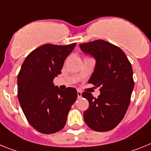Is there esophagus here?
Listing matches in <instances>:
<instances>
[{
    "instance_id": "1",
    "label": "esophagus",
    "mask_w": 151,
    "mask_h": 151,
    "mask_svg": "<svg viewBox=\"0 0 151 151\" xmlns=\"http://www.w3.org/2000/svg\"><path fill=\"white\" fill-rule=\"evenodd\" d=\"M77 96H78V98H81L82 96V93L80 90H77Z\"/></svg>"
}]
</instances>
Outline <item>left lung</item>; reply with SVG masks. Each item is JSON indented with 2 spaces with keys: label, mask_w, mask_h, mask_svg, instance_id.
<instances>
[{
  "label": "left lung",
  "mask_w": 151,
  "mask_h": 151,
  "mask_svg": "<svg viewBox=\"0 0 151 151\" xmlns=\"http://www.w3.org/2000/svg\"><path fill=\"white\" fill-rule=\"evenodd\" d=\"M80 48L96 58L88 83L100 86L97 98L88 92L82 93L89 102L83 119L93 130L108 132L122 120L130 104L134 85L132 64L121 48L104 40L83 43Z\"/></svg>",
  "instance_id": "left-lung-1"
}]
</instances>
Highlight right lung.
Instances as JSON below:
<instances>
[{
  "instance_id": "add662e5",
  "label": "right lung",
  "mask_w": 151,
  "mask_h": 151,
  "mask_svg": "<svg viewBox=\"0 0 151 151\" xmlns=\"http://www.w3.org/2000/svg\"><path fill=\"white\" fill-rule=\"evenodd\" d=\"M45 44L29 54L17 77V96L27 121L42 134L59 132L77 97L75 88L61 90L53 80L76 46Z\"/></svg>"
}]
</instances>
